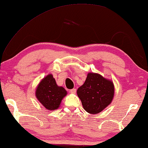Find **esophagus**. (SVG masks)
<instances>
[{
	"label": "esophagus",
	"instance_id": "34e87169",
	"mask_svg": "<svg viewBox=\"0 0 148 148\" xmlns=\"http://www.w3.org/2000/svg\"><path fill=\"white\" fill-rule=\"evenodd\" d=\"M70 93H76V90L75 88H74V89H72V90H70Z\"/></svg>",
	"mask_w": 148,
	"mask_h": 148
}]
</instances>
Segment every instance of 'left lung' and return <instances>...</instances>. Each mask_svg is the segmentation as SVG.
<instances>
[{
	"mask_svg": "<svg viewBox=\"0 0 148 148\" xmlns=\"http://www.w3.org/2000/svg\"><path fill=\"white\" fill-rule=\"evenodd\" d=\"M84 110L90 114H97L111 103L114 86L111 79L101 75L89 72L85 82L77 90Z\"/></svg>",
	"mask_w": 148,
	"mask_h": 148,
	"instance_id": "8db88e82",
	"label": "left lung"
}]
</instances>
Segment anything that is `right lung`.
Listing matches in <instances>:
<instances>
[{
	"instance_id": "obj_1",
	"label": "right lung",
	"mask_w": 148,
	"mask_h": 148,
	"mask_svg": "<svg viewBox=\"0 0 148 148\" xmlns=\"http://www.w3.org/2000/svg\"><path fill=\"white\" fill-rule=\"evenodd\" d=\"M67 91L62 86H58L51 74L47 75L37 86L36 97L44 107L49 111L57 110L60 107Z\"/></svg>"
}]
</instances>
